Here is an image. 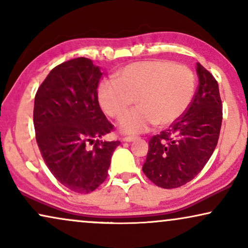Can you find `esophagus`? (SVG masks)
<instances>
[{"label":"esophagus","mask_w":248,"mask_h":248,"mask_svg":"<svg viewBox=\"0 0 248 248\" xmlns=\"http://www.w3.org/2000/svg\"><path fill=\"white\" fill-rule=\"evenodd\" d=\"M138 139V137H134V135H125L123 138V141L126 142H131V141H135Z\"/></svg>","instance_id":"1"}]
</instances>
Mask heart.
Returning a JSON list of instances; mask_svg holds the SVG:
<instances>
[{
	"label": "heart",
	"mask_w": 248,
	"mask_h": 248,
	"mask_svg": "<svg viewBox=\"0 0 248 248\" xmlns=\"http://www.w3.org/2000/svg\"><path fill=\"white\" fill-rule=\"evenodd\" d=\"M194 74L187 66L167 61H142L126 65L116 79L98 87V100L108 116L118 118L137 100L139 106L125 114L120 127L140 133L151 125L167 126L177 121L192 103Z\"/></svg>",
	"instance_id": "obj_1"
}]
</instances>
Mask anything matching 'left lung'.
<instances>
[{
	"label": "left lung",
	"mask_w": 248,
	"mask_h": 248,
	"mask_svg": "<svg viewBox=\"0 0 248 248\" xmlns=\"http://www.w3.org/2000/svg\"><path fill=\"white\" fill-rule=\"evenodd\" d=\"M199 86L187 109L169 128L149 141L142 170L162 188H176L191 182L209 161L219 140L222 103L218 82L196 64Z\"/></svg>",
	"instance_id": "left-lung-1"
}]
</instances>
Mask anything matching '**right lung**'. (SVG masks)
<instances>
[{"label":"right lung","instance_id":"obj_1","mask_svg":"<svg viewBox=\"0 0 248 248\" xmlns=\"http://www.w3.org/2000/svg\"><path fill=\"white\" fill-rule=\"evenodd\" d=\"M99 67L86 57L50 71L37 90L33 126L50 172L71 191L87 194L107 178L120 141H101L114 126L98 103Z\"/></svg>","mask_w":248,"mask_h":248}]
</instances>
